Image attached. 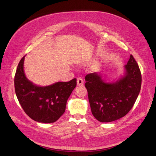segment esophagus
<instances>
[{
  "label": "esophagus",
  "instance_id": "esophagus-1",
  "mask_svg": "<svg viewBox=\"0 0 156 156\" xmlns=\"http://www.w3.org/2000/svg\"><path fill=\"white\" fill-rule=\"evenodd\" d=\"M77 85H79V86H83L84 85V80H83V78H81V77H79L77 79Z\"/></svg>",
  "mask_w": 156,
  "mask_h": 156
}]
</instances>
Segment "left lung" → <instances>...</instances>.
<instances>
[{"label":"left lung","mask_w":156,"mask_h":156,"mask_svg":"<svg viewBox=\"0 0 156 156\" xmlns=\"http://www.w3.org/2000/svg\"><path fill=\"white\" fill-rule=\"evenodd\" d=\"M124 69V76L113 83L105 82L102 74L96 72L85 77L91 113L99 122H110L126 116L138 98L141 74L133 55Z\"/></svg>","instance_id":"obj_1"}]
</instances>
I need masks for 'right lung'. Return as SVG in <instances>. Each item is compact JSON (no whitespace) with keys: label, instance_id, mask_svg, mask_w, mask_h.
<instances>
[{"label":"right lung","instance_id":"obj_1","mask_svg":"<svg viewBox=\"0 0 156 156\" xmlns=\"http://www.w3.org/2000/svg\"><path fill=\"white\" fill-rule=\"evenodd\" d=\"M24 58L18 63L14 79L18 101L31 119L45 123L55 122L65 113L67 100L76 88L77 79L47 86H36L24 73Z\"/></svg>","mask_w":156,"mask_h":156}]
</instances>
